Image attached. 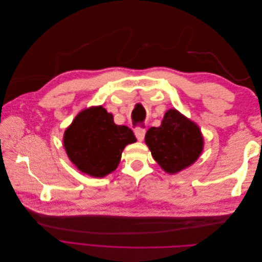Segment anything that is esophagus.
Masks as SVG:
<instances>
[{
	"label": "esophagus",
	"mask_w": 262,
	"mask_h": 262,
	"mask_svg": "<svg viewBox=\"0 0 262 262\" xmlns=\"http://www.w3.org/2000/svg\"><path fill=\"white\" fill-rule=\"evenodd\" d=\"M145 133H146V130L141 129V128H138V129H136V131H134V134H136V137L139 141H143V139L145 137Z\"/></svg>",
	"instance_id": "1"
}]
</instances>
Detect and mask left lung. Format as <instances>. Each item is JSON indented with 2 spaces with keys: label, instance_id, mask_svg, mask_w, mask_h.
Listing matches in <instances>:
<instances>
[{
  "label": "left lung",
  "instance_id": "8db88e82",
  "mask_svg": "<svg viewBox=\"0 0 262 262\" xmlns=\"http://www.w3.org/2000/svg\"><path fill=\"white\" fill-rule=\"evenodd\" d=\"M145 144L161 168L175 175L196 162L203 152L204 139L199 125L170 108L160 126L147 130Z\"/></svg>",
  "mask_w": 262,
  "mask_h": 262
}]
</instances>
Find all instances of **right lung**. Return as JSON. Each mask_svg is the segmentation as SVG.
Instances as JSON below:
<instances>
[{
  "instance_id": "obj_1",
  "label": "right lung",
  "mask_w": 262,
  "mask_h": 262,
  "mask_svg": "<svg viewBox=\"0 0 262 262\" xmlns=\"http://www.w3.org/2000/svg\"><path fill=\"white\" fill-rule=\"evenodd\" d=\"M137 142L131 129L118 125L102 106L81 110L63 134L69 160L86 175L102 178L115 171L124 147Z\"/></svg>"
}]
</instances>
